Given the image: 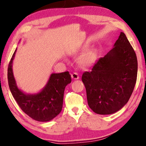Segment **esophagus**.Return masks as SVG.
Returning a JSON list of instances; mask_svg holds the SVG:
<instances>
[{
	"instance_id": "obj_1",
	"label": "esophagus",
	"mask_w": 146,
	"mask_h": 146,
	"mask_svg": "<svg viewBox=\"0 0 146 146\" xmlns=\"http://www.w3.org/2000/svg\"><path fill=\"white\" fill-rule=\"evenodd\" d=\"M71 77L72 79H74V80H78V79H79L78 73L76 72H73L71 74Z\"/></svg>"
}]
</instances>
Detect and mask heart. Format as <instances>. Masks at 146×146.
<instances>
[{"label":"heart","mask_w":146,"mask_h":146,"mask_svg":"<svg viewBox=\"0 0 146 146\" xmlns=\"http://www.w3.org/2000/svg\"><path fill=\"white\" fill-rule=\"evenodd\" d=\"M94 58H95V56L94 54L92 53H90L85 56V57L83 58L82 60V63L84 65H90L91 63H92L94 61Z\"/></svg>","instance_id":"1"}]
</instances>
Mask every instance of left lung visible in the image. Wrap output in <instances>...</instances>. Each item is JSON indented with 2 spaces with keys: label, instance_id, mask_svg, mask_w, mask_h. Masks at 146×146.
<instances>
[{
  "label": "left lung",
  "instance_id": "left-lung-1",
  "mask_svg": "<svg viewBox=\"0 0 146 146\" xmlns=\"http://www.w3.org/2000/svg\"><path fill=\"white\" fill-rule=\"evenodd\" d=\"M136 54L124 33L114 47L94 64L92 71L85 72L81 80L85 85L88 104L95 113H115L126 104L137 81Z\"/></svg>",
  "mask_w": 146,
  "mask_h": 146
}]
</instances>
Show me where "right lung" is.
I'll return each instance as SVG.
<instances>
[{
  "label": "right lung",
  "mask_w": 146,
  "mask_h": 146,
  "mask_svg": "<svg viewBox=\"0 0 146 146\" xmlns=\"http://www.w3.org/2000/svg\"><path fill=\"white\" fill-rule=\"evenodd\" d=\"M17 49L13 54L7 68V80L10 91L22 110L31 118L47 122L60 113L63 107L65 86L71 83L68 71L52 74L45 87L36 94H25L17 86L13 74L12 63Z\"/></svg>",
  "instance_id": "add662e5"
}]
</instances>
